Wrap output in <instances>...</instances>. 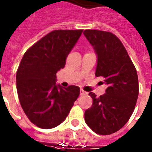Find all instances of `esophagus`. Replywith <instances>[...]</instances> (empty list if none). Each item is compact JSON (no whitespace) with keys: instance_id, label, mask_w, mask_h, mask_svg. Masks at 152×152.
Listing matches in <instances>:
<instances>
[{"instance_id":"34e87169","label":"esophagus","mask_w":152,"mask_h":152,"mask_svg":"<svg viewBox=\"0 0 152 152\" xmlns=\"http://www.w3.org/2000/svg\"><path fill=\"white\" fill-rule=\"evenodd\" d=\"M87 94H88V92L84 91V90H80V95H81V96H84V95Z\"/></svg>"}]
</instances>
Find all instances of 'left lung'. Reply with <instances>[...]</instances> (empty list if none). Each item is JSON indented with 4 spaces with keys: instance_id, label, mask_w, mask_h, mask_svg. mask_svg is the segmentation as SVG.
Wrapping results in <instances>:
<instances>
[{
    "instance_id": "8db88e82",
    "label": "left lung",
    "mask_w": 152,
    "mask_h": 152,
    "mask_svg": "<svg viewBox=\"0 0 152 152\" xmlns=\"http://www.w3.org/2000/svg\"><path fill=\"white\" fill-rule=\"evenodd\" d=\"M84 34L97 55L96 77H103L108 85L106 93L93 99L91 108L84 113L90 128L99 135L119 131L133 113L139 96L136 69L121 41L110 32L86 29Z\"/></svg>"
}]
</instances>
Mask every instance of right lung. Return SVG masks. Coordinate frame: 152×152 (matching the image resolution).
Segmentation results:
<instances>
[{
    "mask_svg": "<svg viewBox=\"0 0 152 152\" xmlns=\"http://www.w3.org/2000/svg\"><path fill=\"white\" fill-rule=\"evenodd\" d=\"M83 29L53 30L26 50L17 71L20 105L29 121L39 128L61 124L80 94V88L56 85V73L63 68Z\"/></svg>",
    "mask_w": 152,
    "mask_h": 152,
    "instance_id": "right-lung-1",
    "label": "right lung"
}]
</instances>
